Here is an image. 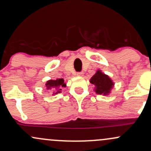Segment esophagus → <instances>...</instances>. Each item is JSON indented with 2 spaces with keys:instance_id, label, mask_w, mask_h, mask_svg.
<instances>
[{
  "instance_id": "1",
  "label": "esophagus",
  "mask_w": 151,
  "mask_h": 151,
  "mask_svg": "<svg viewBox=\"0 0 151 151\" xmlns=\"http://www.w3.org/2000/svg\"><path fill=\"white\" fill-rule=\"evenodd\" d=\"M77 75L78 76V77H83V75H84V73H83V72H77Z\"/></svg>"
}]
</instances>
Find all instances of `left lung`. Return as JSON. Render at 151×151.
Instances as JSON below:
<instances>
[{"label": "left lung", "instance_id": "8db88e82", "mask_svg": "<svg viewBox=\"0 0 151 151\" xmlns=\"http://www.w3.org/2000/svg\"><path fill=\"white\" fill-rule=\"evenodd\" d=\"M90 82L94 85V91L97 94L109 95L113 89L114 83L107 74L97 70L90 79Z\"/></svg>", "mask_w": 151, "mask_h": 151}]
</instances>
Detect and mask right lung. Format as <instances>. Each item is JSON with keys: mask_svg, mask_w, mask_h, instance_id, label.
<instances>
[{"mask_svg": "<svg viewBox=\"0 0 151 151\" xmlns=\"http://www.w3.org/2000/svg\"><path fill=\"white\" fill-rule=\"evenodd\" d=\"M45 86L47 89H50L53 91L52 94H57L62 92L61 90L62 87H65L66 83H65V80L63 79H57L55 80L50 79L46 82Z\"/></svg>", "mask_w": 151, "mask_h": 151, "instance_id": "add662e5", "label": "right lung"}]
</instances>
